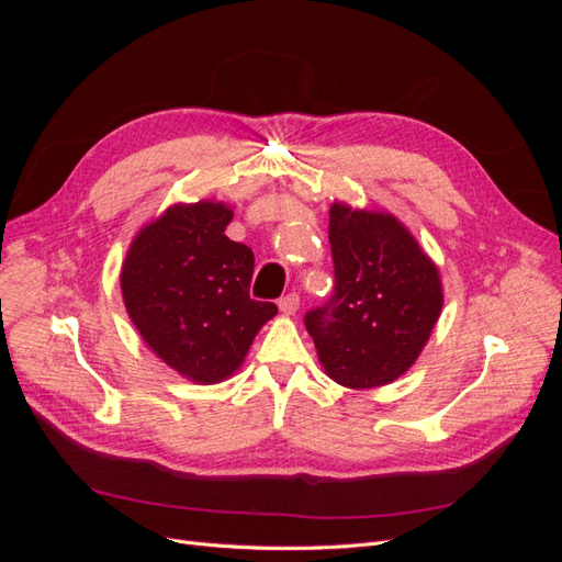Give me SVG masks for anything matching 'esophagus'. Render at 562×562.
Wrapping results in <instances>:
<instances>
[{
	"label": "esophagus",
	"instance_id": "esophagus-1",
	"mask_svg": "<svg viewBox=\"0 0 562 562\" xmlns=\"http://www.w3.org/2000/svg\"><path fill=\"white\" fill-rule=\"evenodd\" d=\"M297 307H300V297H297L295 293H288L285 297L279 300V310H281V314H285V316H295Z\"/></svg>",
	"mask_w": 562,
	"mask_h": 562
}]
</instances>
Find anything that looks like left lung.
Wrapping results in <instances>:
<instances>
[{
    "mask_svg": "<svg viewBox=\"0 0 562 562\" xmlns=\"http://www.w3.org/2000/svg\"><path fill=\"white\" fill-rule=\"evenodd\" d=\"M335 295L304 316L326 375L349 389L391 384L415 366L443 310V281L389 211L330 206Z\"/></svg>",
    "mask_w": 562,
    "mask_h": 562,
    "instance_id": "8db88e82",
    "label": "left lung"
}]
</instances>
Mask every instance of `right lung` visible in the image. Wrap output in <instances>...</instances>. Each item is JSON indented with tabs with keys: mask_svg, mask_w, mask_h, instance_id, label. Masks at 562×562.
<instances>
[{
	"mask_svg": "<svg viewBox=\"0 0 562 562\" xmlns=\"http://www.w3.org/2000/svg\"><path fill=\"white\" fill-rule=\"evenodd\" d=\"M234 206L173 203L138 229L122 262L124 307L145 345L194 384L229 380L277 304L255 302V258L225 234Z\"/></svg>",
	"mask_w": 562,
	"mask_h": 562,
	"instance_id": "1",
	"label": "right lung"
}]
</instances>
